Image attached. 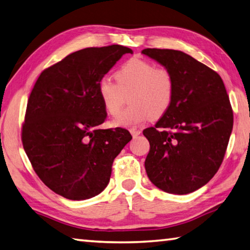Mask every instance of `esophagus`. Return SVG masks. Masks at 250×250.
<instances>
[{
    "label": "esophagus",
    "mask_w": 250,
    "mask_h": 250,
    "mask_svg": "<svg viewBox=\"0 0 250 250\" xmlns=\"http://www.w3.org/2000/svg\"><path fill=\"white\" fill-rule=\"evenodd\" d=\"M130 133L132 134V136H133V138H136V136L141 134V130H138V129H131V130H130Z\"/></svg>",
    "instance_id": "esophagus-1"
}]
</instances>
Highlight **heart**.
Returning a JSON list of instances; mask_svg holds the SVG:
<instances>
[{
	"label": "heart",
	"instance_id": "heart-1",
	"mask_svg": "<svg viewBox=\"0 0 250 250\" xmlns=\"http://www.w3.org/2000/svg\"><path fill=\"white\" fill-rule=\"evenodd\" d=\"M114 82L104 77L97 84V93L109 116L116 117L123 105L125 92L131 90V105L114 121V125L131 128L144 122L151 115L159 117L172 104L175 81L166 67H155L143 58L132 57L115 72Z\"/></svg>",
	"mask_w": 250,
	"mask_h": 250
}]
</instances>
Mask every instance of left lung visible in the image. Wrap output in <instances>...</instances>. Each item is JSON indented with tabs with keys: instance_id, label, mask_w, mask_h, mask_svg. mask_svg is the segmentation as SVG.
Masks as SVG:
<instances>
[{
	"instance_id": "obj_1",
	"label": "left lung",
	"mask_w": 250,
	"mask_h": 250,
	"mask_svg": "<svg viewBox=\"0 0 250 250\" xmlns=\"http://www.w3.org/2000/svg\"><path fill=\"white\" fill-rule=\"evenodd\" d=\"M173 73L172 104L155 126L145 129L150 149L145 169L155 187L188 194L207 184L226 155L233 110L218 73L181 51L145 48Z\"/></svg>"
}]
</instances>
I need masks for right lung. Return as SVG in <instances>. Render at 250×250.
Segmentation results:
<instances>
[{"label":"right lung","mask_w":250,"mask_h":250,"mask_svg":"<svg viewBox=\"0 0 250 250\" xmlns=\"http://www.w3.org/2000/svg\"><path fill=\"white\" fill-rule=\"evenodd\" d=\"M126 53L133 51L117 44L71 53L41 72L29 96L23 149L42 182L67 199L103 192L132 139L125 129L97 128L107 116L97 84Z\"/></svg>","instance_id":"obj_1"}]
</instances>
